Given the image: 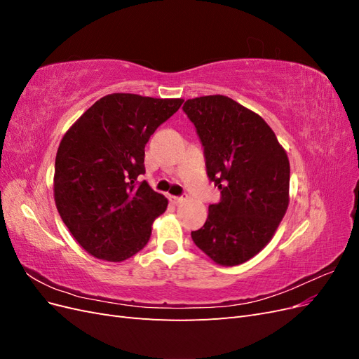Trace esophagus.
<instances>
[{"label":"esophagus","instance_id":"1","mask_svg":"<svg viewBox=\"0 0 359 359\" xmlns=\"http://www.w3.org/2000/svg\"><path fill=\"white\" fill-rule=\"evenodd\" d=\"M169 201H170L172 203H181L182 201H186V196H170Z\"/></svg>","mask_w":359,"mask_h":359}]
</instances>
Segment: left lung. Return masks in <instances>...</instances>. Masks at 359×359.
Listing matches in <instances>:
<instances>
[{
	"label": "left lung",
	"mask_w": 359,
	"mask_h": 359,
	"mask_svg": "<svg viewBox=\"0 0 359 359\" xmlns=\"http://www.w3.org/2000/svg\"><path fill=\"white\" fill-rule=\"evenodd\" d=\"M196 127L208 178L219 203L191 238L215 264L235 266L274 236L289 205L290 166L276 133L253 111L226 95H203L182 106Z\"/></svg>",
	"instance_id": "obj_1"
}]
</instances>
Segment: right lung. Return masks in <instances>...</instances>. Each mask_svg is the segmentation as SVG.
<instances>
[{
  "label": "right lung",
  "instance_id": "right-lung-1",
  "mask_svg": "<svg viewBox=\"0 0 359 359\" xmlns=\"http://www.w3.org/2000/svg\"><path fill=\"white\" fill-rule=\"evenodd\" d=\"M182 99L114 93L97 100L61 139L53 198L64 224L86 253L123 262L142 250L168 199L137 177L145 145Z\"/></svg>",
  "mask_w": 359,
  "mask_h": 359
}]
</instances>
